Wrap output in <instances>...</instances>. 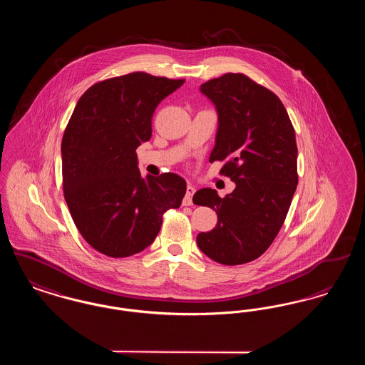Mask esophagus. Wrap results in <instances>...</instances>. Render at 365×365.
Returning <instances> with one entry per match:
<instances>
[{
  "label": "esophagus",
  "mask_w": 365,
  "mask_h": 365,
  "mask_svg": "<svg viewBox=\"0 0 365 365\" xmlns=\"http://www.w3.org/2000/svg\"><path fill=\"white\" fill-rule=\"evenodd\" d=\"M194 192H195L194 186H192V185H187L186 195H185V198H183V205H185V207H187V205H191V204H192V195H194Z\"/></svg>",
  "instance_id": "obj_1"
}]
</instances>
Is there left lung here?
<instances>
[{
  "label": "left lung",
  "instance_id": "8db88e82",
  "mask_svg": "<svg viewBox=\"0 0 365 365\" xmlns=\"http://www.w3.org/2000/svg\"><path fill=\"white\" fill-rule=\"evenodd\" d=\"M200 91L217 113L209 161H226L220 174L235 189L225 198L209 187L194 194L195 205L217 213L197 245L216 262L245 264L274 242L290 208L298 183L294 128L278 97L243 73L208 81Z\"/></svg>",
  "mask_w": 365,
  "mask_h": 365
}]
</instances>
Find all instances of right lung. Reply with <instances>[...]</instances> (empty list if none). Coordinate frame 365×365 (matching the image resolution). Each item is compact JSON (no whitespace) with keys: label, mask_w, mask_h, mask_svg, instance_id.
<instances>
[{"label":"right lung","mask_w":365,"mask_h":365,"mask_svg":"<svg viewBox=\"0 0 365 365\" xmlns=\"http://www.w3.org/2000/svg\"><path fill=\"white\" fill-rule=\"evenodd\" d=\"M183 79L134 72L87 88L61 142L63 189L86 242L109 257H128L152 245L163 213L179 208L186 182L146 175L137 148L152 137V118Z\"/></svg>","instance_id":"right-lung-1"}]
</instances>
